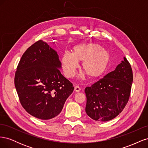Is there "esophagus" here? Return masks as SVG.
<instances>
[{"label":"esophagus","instance_id":"1","mask_svg":"<svg viewBox=\"0 0 148 148\" xmlns=\"http://www.w3.org/2000/svg\"><path fill=\"white\" fill-rule=\"evenodd\" d=\"M74 90H75V92H79L80 91H81V88H80L78 86H76L75 87Z\"/></svg>","mask_w":148,"mask_h":148}]
</instances>
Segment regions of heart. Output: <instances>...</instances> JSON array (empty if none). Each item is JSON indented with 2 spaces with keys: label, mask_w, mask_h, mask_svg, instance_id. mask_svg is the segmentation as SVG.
<instances>
[{
  "label": "heart",
  "mask_w": 148,
  "mask_h": 148,
  "mask_svg": "<svg viewBox=\"0 0 148 148\" xmlns=\"http://www.w3.org/2000/svg\"><path fill=\"white\" fill-rule=\"evenodd\" d=\"M110 60L108 51L96 43H83L75 45L71 49V53L65 52L62 56L61 62L64 74L67 78L75 75L82 62V69L92 79L100 78L107 70ZM82 73L80 78H84Z\"/></svg>",
  "instance_id": "obj_1"
}]
</instances>
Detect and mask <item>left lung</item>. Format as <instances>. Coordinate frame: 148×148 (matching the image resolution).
I'll use <instances>...</instances> for the list:
<instances>
[{
	"instance_id": "8db88e82",
	"label": "left lung",
	"mask_w": 148,
	"mask_h": 148,
	"mask_svg": "<svg viewBox=\"0 0 148 148\" xmlns=\"http://www.w3.org/2000/svg\"><path fill=\"white\" fill-rule=\"evenodd\" d=\"M132 83V67L124 57L114 71L85 88L87 115L99 122H107L115 118L127 104Z\"/></svg>"
}]
</instances>
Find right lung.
<instances>
[{"label":"right lung","instance_id":"1","mask_svg":"<svg viewBox=\"0 0 148 148\" xmlns=\"http://www.w3.org/2000/svg\"><path fill=\"white\" fill-rule=\"evenodd\" d=\"M59 55L39 40L22 56L15 76V86L21 106L41 120L59 115L74 87L60 73Z\"/></svg>","mask_w":148,"mask_h":148}]
</instances>
